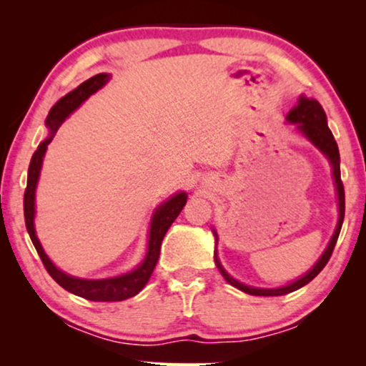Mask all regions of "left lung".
<instances>
[{"mask_svg": "<svg viewBox=\"0 0 366 366\" xmlns=\"http://www.w3.org/2000/svg\"><path fill=\"white\" fill-rule=\"evenodd\" d=\"M287 119L290 123H298V129L302 132L305 137H307L310 142H312L315 147L322 149V152L327 154L330 163H332L333 167V178H335V184H337V193H338V208H340V217H338V224H337V229H335V234L332 237V242H330L328 248L325 249L323 257L318 259V263L315 264V267L310 269V272L302 277L297 282L287 285V287L283 288H252V287H247V285L237 282V280L229 277V274L224 272L222 263H219V259L217 258V254H214V263H217V267L219 269V273L223 274V278L227 280L229 285H233L234 288L242 290V292L248 293V295H254V297H282V295H287V293H292L295 290L305 287V285L312 282V280L317 277V274L322 272L325 268V264L328 263L330 257H332L333 249H335V244H337V239H338V234H340V229H342V224H343V218H345V188H343V183H342V177H340V153H338V144L335 142L332 132H330L328 124H327V114H325L322 104H320L317 99H308L302 97L300 98V102L297 107H295L292 112L288 113ZM214 237H217V233H214ZM218 239V238H217Z\"/></svg>", "mask_w": 366, "mask_h": 366, "instance_id": "8db88e82", "label": "left lung"}]
</instances>
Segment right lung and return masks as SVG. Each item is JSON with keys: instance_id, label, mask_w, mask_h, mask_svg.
<instances>
[{"instance_id": "right-lung-1", "label": "right lung", "mask_w": 366, "mask_h": 366, "mask_svg": "<svg viewBox=\"0 0 366 366\" xmlns=\"http://www.w3.org/2000/svg\"><path fill=\"white\" fill-rule=\"evenodd\" d=\"M109 79V74L99 73L97 76L86 79V81L79 84L76 89L69 92L66 97H63L59 102L54 104L46 118V124L49 128V137L39 144L36 152H34L31 163L28 168V183L26 189H24V199H23V208H24V223H26V229L29 233V238L36 248V252L41 258V262L46 268L54 282L59 287L68 290L69 293L78 295V297L92 300V302H122V300L132 298L134 295L142 292L144 285L148 283L149 277H152L154 267L159 258V248H162V242L167 234L168 228L172 227V223L177 219V217L182 212L184 203H187V193H178L173 198H169L167 203H163L157 212L153 214L152 219V228H149V242H148V253L144 257V262L139 264L137 269H133L132 273L122 274L117 278H108V280H81L69 277V274L59 272L54 264L49 262V258L44 254L41 244H39L36 234H34V189H36L39 169H41L43 157L46 152V147L51 143L54 133L58 132V128L61 127V123L69 117V113H73L84 99L92 97L93 93H97L99 88L103 86Z\"/></svg>"}]
</instances>
